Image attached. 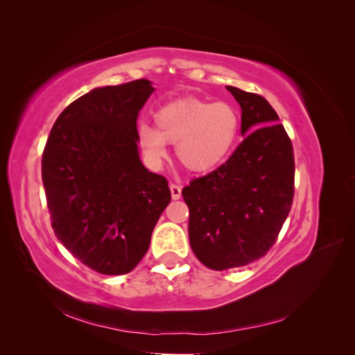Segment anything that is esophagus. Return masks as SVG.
Wrapping results in <instances>:
<instances>
[{
  "mask_svg": "<svg viewBox=\"0 0 355 355\" xmlns=\"http://www.w3.org/2000/svg\"><path fill=\"white\" fill-rule=\"evenodd\" d=\"M170 192H171V198L179 200L182 196V188L176 184H170Z\"/></svg>",
  "mask_w": 355,
  "mask_h": 355,
  "instance_id": "1",
  "label": "esophagus"
}]
</instances>
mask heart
Returning <instances> with one entry per match:
<instances>
[{"label": "heart", "instance_id": "obj_1", "mask_svg": "<svg viewBox=\"0 0 355 355\" xmlns=\"http://www.w3.org/2000/svg\"><path fill=\"white\" fill-rule=\"evenodd\" d=\"M155 125L142 123L137 127V141L149 166H163L167 144H176L182 166L191 171H207L231 153L239 136L240 115L225 102L184 99L159 108Z\"/></svg>", "mask_w": 355, "mask_h": 355}]
</instances>
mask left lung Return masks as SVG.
I'll return each mask as SVG.
<instances>
[{
	"instance_id": "obj_1",
	"label": "left lung",
	"mask_w": 355,
	"mask_h": 355,
	"mask_svg": "<svg viewBox=\"0 0 355 355\" xmlns=\"http://www.w3.org/2000/svg\"><path fill=\"white\" fill-rule=\"evenodd\" d=\"M241 106L232 155L182 191L189 209V244L210 270L263 257L278 239L295 196V154L278 115L262 96L227 85Z\"/></svg>"
}]
</instances>
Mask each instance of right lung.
<instances>
[{
    "mask_svg": "<svg viewBox=\"0 0 355 355\" xmlns=\"http://www.w3.org/2000/svg\"><path fill=\"white\" fill-rule=\"evenodd\" d=\"M148 80L106 85L69 103L51 127L41 168L51 228L73 257L105 275L135 270L171 194L137 153Z\"/></svg>",
    "mask_w": 355,
    "mask_h": 355,
    "instance_id": "1",
    "label": "right lung"
}]
</instances>
